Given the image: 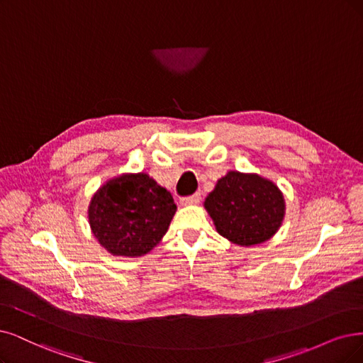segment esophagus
Returning <instances> with one entry per match:
<instances>
[{"label": "esophagus", "mask_w": 363, "mask_h": 363, "mask_svg": "<svg viewBox=\"0 0 363 363\" xmlns=\"http://www.w3.org/2000/svg\"><path fill=\"white\" fill-rule=\"evenodd\" d=\"M199 202H200V194H199V193H196V194H193V196H190V197H182V199H181V205H182V206L197 205Z\"/></svg>", "instance_id": "1"}]
</instances>
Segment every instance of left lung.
I'll return each mask as SVG.
<instances>
[{
	"label": "left lung",
	"instance_id": "left-lung-1",
	"mask_svg": "<svg viewBox=\"0 0 363 363\" xmlns=\"http://www.w3.org/2000/svg\"><path fill=\"white\" fill-rule=\"evenodd\" d=\"M203 206L216 230L240 247L260 245L275 236L286 216L284 194L259 173L229 170L206 196Z\"/></svg>",
	"mask_w": 363,
	"mask_h": 363
}]
</instances>
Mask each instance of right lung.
Instances as JSON below:
<instances>
[{
	"instance_id": "obj_1",
	"label": "right lung",
	"mask_w": 363,
	"mask_h": 363,
	"mask_svg": "<svg viewBox=\"0 0 363 363\" xmlns=\"http://www.w3.org/2000/svg\"><path fill=\"white\" fill-rule=\"evenodd\" d=\"M177 212L172 194L146 172L121 173L92 194L88 223L99 244L116 257H142L167 233Z\"/></svg>"
}]
</instances>
